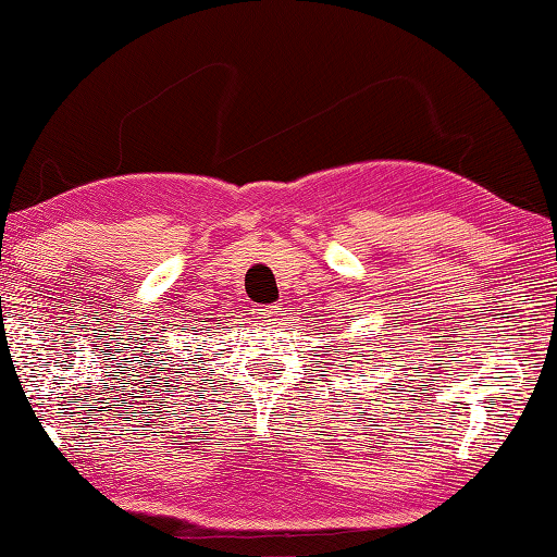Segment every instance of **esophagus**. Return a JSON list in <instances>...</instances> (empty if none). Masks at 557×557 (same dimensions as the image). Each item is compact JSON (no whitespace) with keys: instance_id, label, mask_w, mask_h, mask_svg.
<instances>
[{"instance_id":"obj_1","label":"esophagus","mask_w":557,"mask_h":557,"mask_svg":"<svg viewBox=\"0 0 557 557\" xmlns=\"http://www.w3.org/2000/svg\"><path fill=\"white\" fill-rule=\"evenodd\" d=\"M280 317V307L277 305H268V307H258L256 309V319L258 322H277Z\"/></svg>"}]
</instances>
